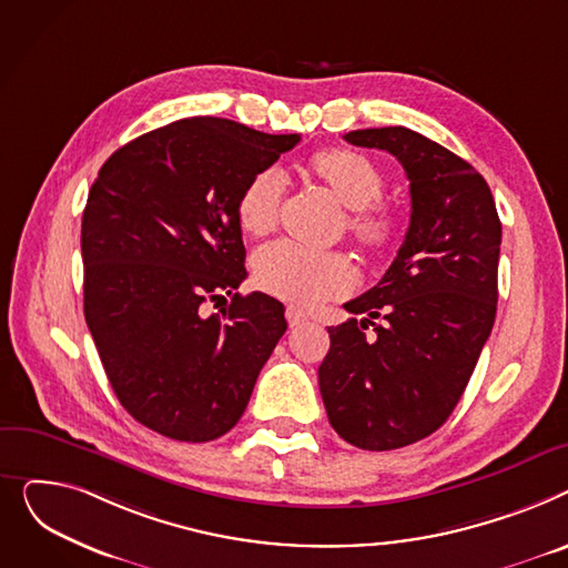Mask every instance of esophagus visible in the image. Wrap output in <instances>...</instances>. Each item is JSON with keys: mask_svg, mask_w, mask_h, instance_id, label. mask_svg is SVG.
I'll return each instance as SVG.
<instances>
[{"mask_svg": "<svg viewBox=\"0 0 568 568\" xmlns=\"http://www.w3.org/2000/svg\"><path fill=\"white\" fill-rule=\"evenodd\" d=\"M286 321H288V325H291V327H297V325L307 323V314H305V312H300V310H295V307H286Z\"/></svg>", "mask_w": 568, "mask_h": 568, "instance_id": "obj_1", "label": "esophagus"}]
</instances>
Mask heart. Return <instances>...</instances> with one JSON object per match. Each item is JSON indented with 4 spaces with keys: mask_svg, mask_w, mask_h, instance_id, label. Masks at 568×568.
I'll return each instance as SVG.
<instances>
[{
    "mask_svg": "<svg viewBox=\"0 0 568 568\" xmlns=\"http://www.w3.org/2000/svg\"><path fill=\"white\" fill-rule=\"evenodd\" d=\"M307 172L329 190L346 213V229L366 250H387L402 236V217L381 202L385 174L355 149H325L310 158ZM286 196V181L275 166L256 172L236 199L239 224L250 236L277 226ZM256 284L297 307H316L342 297L357 284L353 263L342 252H312L295 243H273L254 254Z\"/></svg>",
    "mask_w": 568,
    "mask_h": 568,
    "instance_id": "b5f03b06",
    "label": "heart"
}]
</instances>
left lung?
Wrapping results in <instances>:
<instances>
[{"label": "left lung", "mask_w": 568, "mask_h": 568, "mask_svg": "<svg viewBox=\"0 0 568 568\" xmlns=\"http://www.w3.org/2000/svg\"><path fill=\"white\" fill-rule=\"evenodd\" d=\"M348 144L381 149L410 181V226L383 280L327 327L318 366L327 419L369 452L413 445L438 430L468 385L497 310L503 243L488 183L449 149L404 125L353 130ZM383 315L369 338L363 329Z\"/></svg>", "instance_id": "8db88e82"}]
</instances>
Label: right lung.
Masks as SVG:
<instances>
[{"mask_svg":"<svg viewBox=\"0 0 568 568\" xmlns=\"http://www.w3.org/2000/svg\"><path fill=\"white\" fill-rule=\"evenodd\" d=\"M297 142L181 119L114 151L89 190L84 318L121 406L164 438L209 443L236 426L286 332L280 300L236 291L247 277L236 199Z\"/></svg>","mask_w":568,"mask_h":568,"instance_id":"right-lung-1","label":"right lung"}]
</instances>
